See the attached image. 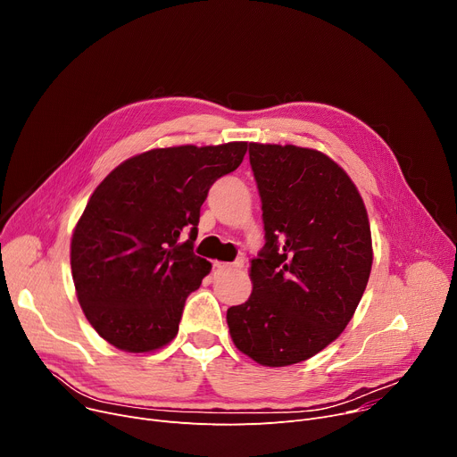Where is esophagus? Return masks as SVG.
<instances>
[{
    "mask_svg": "<svg viewBox=\"0 0 457 457\" xmlns=\"http://www.w3.org/2000/svg\"><path fill=\"white\" fill-rule=\"evenodd\" d=\"M245 267V257H238L235 262H220V261H214V269L216 270H238Z\"/></svg>",
    "mask_w": 457,
    "mask_h": 457,
    "instance_id": "34e87169",
    "label": "esophagus"
}]
</instances>
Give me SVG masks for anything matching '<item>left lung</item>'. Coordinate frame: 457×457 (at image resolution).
Returning <instances> with one entry per match:
<instances>
[{
	"mask_svg": "<svg viewBox=\"0 0 457 457\" xmlns=\"http://www.w3.org/2000/svg\"><path fill=\"white\" fill-rule=\"evenodd\" d=\"M265 224L252 295L228 309L235 346L265 367L313 357L339 337L372 269L361 195L322 152L250 142Z\"/></svg>",
	"mask_w": 457,
	"mask_h": 457,
	"instance_id": "8db88e82",
	"label": "left lung"
}]
</instances>
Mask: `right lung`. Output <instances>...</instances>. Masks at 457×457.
<instances>
[{
  "label": "right lung",
  "instance_id": "obj_1",
  "mask_svg": "<svg viewBox=\"0 0 457 457\" xmlns=\"http://www.w3.org/2000/svg\"><path fill=\"white\" fill-rule=\"evenodd\" d=\"M246 150L248 142L157 148L96 187L71 235L70 265L83 313L109 345L144 353L176 337L187 296L211 272L192 252L200 207Z\"/></svg>",
  "mask_w": 457,
  "mask_h": 457
}]
</instances>
